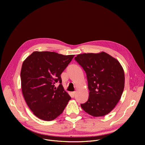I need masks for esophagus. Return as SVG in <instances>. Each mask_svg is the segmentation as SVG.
<instances>
[{
  "mask_svg": "<svg viewBox=\"0 0 145 145\" xmlns=\"http://www.w3.org/2000/svg\"><path fill=\"white\" fill-rule=\"evenodd\" d=\"M75 95H76V92H72V97H74Z\"/></svg>",
  "mask_w": 145,
  "mask_h": 145,
  "instance_id": "obj_1",
  "label": "esophagus"
}]
</instances>
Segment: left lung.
I'll return each instance as SVG.
<instances>
[{
    "mask_svg": "<svg viewBox=\"0 0 145 145\" xmlns=\"http://www.w3.org/2000/svg\"><path fill=\"white\" fill-rule=\"evenodd\" d=\"M74 59L86 73L89 90L81 108L95 117L108 114L120 99L125 87V73L119 62L105 52L78 54Z\"/></svg>",
    "mask_w": 145,
    "mask_h": 145,
    "instance_id": "left-lung-1",
    "label": "left lung"
}]
</instances>
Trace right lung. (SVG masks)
Returning a JSON list of instances; mask_svg holds the SVG:
<instances>
[{
  "instance_id": "obj_1",
  "label": "right lung",
  "mask_w": 145,
  "mask_h": 145,
  "mask_svg": "<svg viewBox=\"0 0 145 145\" xmlns=\"http://www.w3.org/2000/svg\"><path fill=\"white\" fill-rule=\"evenodd\" d=\"M74 55L34 52L23 63L20 78L24 97L38 118L51 121L64 110L71 96L62 86L61 74ZM59 82V87L55 84Z\"/></svg>"
}]
</instances>
